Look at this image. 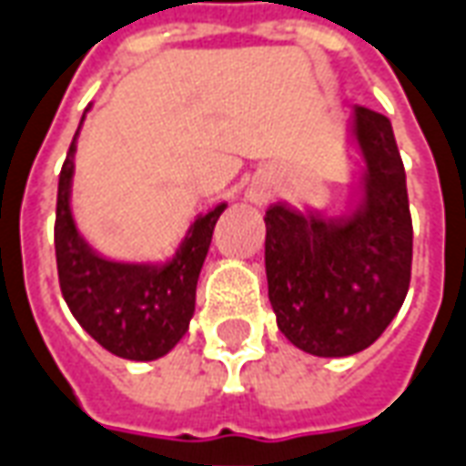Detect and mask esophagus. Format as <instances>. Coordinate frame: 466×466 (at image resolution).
Segmentation results:
<instances>
[{
	"label": "esophagus",
	"mask_w": 466,
	"mask_h": 466,
	"mask_svg": "<svg viewBox=\"0 0 466 466\" xmlns=\"http://www.w3.org/2000/svg\"><path fill=\"white\" fill-rule=\"evenodd\" d=\"M250 200H253V203H266V196L256 190V193H250Z\"/></svg>",
	"instance_id": "esophagus-1"
}]
</instances>
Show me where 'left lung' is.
I'll return each instance as SVG.
<instances>
[{"instance_id":"obj_1","label":"left lung","mask_w":466,"mask_h":466,"mask_svg":"<svg viewBox=\"0 0 466 466\" xmlns=\"http://www.w3.org/2000/svg\"><path fill=\"white\" fill-rule=\"evenodd\" d=\"M359 200L346 213L266 210V279L280 333L311 356L341 359L394 321L411 279L407 175L391 122L354 107Z\"/></svg>"}]
</instances>
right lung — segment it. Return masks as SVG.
I'll return each mask as SVG.
<instances>
[{
    "instance_id": "obj_1",
    "label": "right lung",
    "mask_w": 466,
    "mask_h": 466,
    "mask_svg": "<svg viewBox=\"0 0 466 466\" xmlns=\"http://www.w3.org/2000/svg\"><path fill=\"white\" fill-rule=\"evenodd\" d=\"M82 122L85 115L80 127ZM80 127L72 137L57 186L55 253L59 289L72 316L102 349L127 361H155L186 336L196 313L198 276L213 228L228 206L218 203L200 213L165 260L137 263L102 256L80 236L69 206Z\"/></svg>"
}]
</instances>
